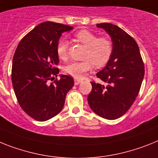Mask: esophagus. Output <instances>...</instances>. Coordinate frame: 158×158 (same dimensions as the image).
Returning <instances> with one entry per match:
<instances>
[{
    "label": "esophagus",
    "mask_w": 158,
    "mask_h": 158,
    "mask_svg": "<svg viewBox=\"0 0 158 158\" xmlns=\"http://www.w3.org/2000/svg\"><path fill=\"white\" fill-rule=\"evenodd\" d=\"M80 82H81V80H80V79H75V85H78V84H79V83H80Z\"/></svg>",
    "instance_id": "34e87169"
}]
</instances>
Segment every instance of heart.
<instances>
[{
  "label": "heart",
  "instance_id": "b5f03b06",
  "mask_svg": "<svg viewBox=\"0 0 158 158\" xmlns=\"http://www.w3.org/2000/svg\"><path fill=\"white\" fill-rule=\"evenodd\" d=\"M74 38L77 42L86 46L83 55L84 60L82 62H72L64 67V72L67 75L82 79L93 65L96 68L105 66L110 60L113 53V42L107 37H98L93 32L81 30L76 32ZM56 52L62 60H66L68 57V42L60 39L56 46Z\"/></svg>",
  "mask_w": 158,
  "mask_h": 158
}]
</instances>
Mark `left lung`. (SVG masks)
<instances>
[{
    "mask_svg": "<svg viewBox=\"0 0 158 158\" xmlns=\"http://www.w3.org/2000/svg\"><path fill=\"white\" fill-rule=\"evenodd\" d=\"M97 26L109 34L114 49L107 66L96 74L106 84L91 81L87 100L98 116L116 120L128 112L138 95L144 75V62L137 43L124 30L110 23Z\"/></svg>",
    "mask_w": 158,
    "mask_h": 158,
    "instance_id": "8db88e82",
    "label": "left lung"
}]
</instances>
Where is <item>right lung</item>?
<instances>
[{
    "instance_id": "obj_1",
    "label": "right lung",
    "mask_w": 158,
    "mask_h": 158,
    "mask_svg": "<svg viewBox=\"0 0 158 158\" xmlns=\"http://www.w3.org/2000/svg\"><path fill=\"white\" fill-rule=\"evenodd\" d=\"M73 27L56 22L41 23L20 41L12 65V83L20 107L38 120H50L62 111L74 86L69 75L55 79L59 63L56 46L62 34ZM52 83H50V82Z\"/></svg>"
}]
</instances>
